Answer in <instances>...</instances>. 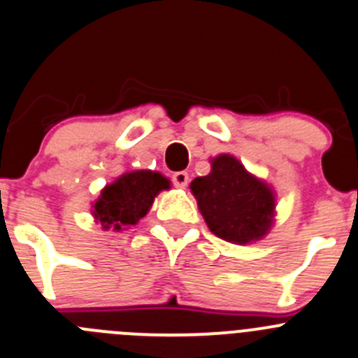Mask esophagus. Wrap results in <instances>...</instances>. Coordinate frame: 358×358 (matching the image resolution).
Listing matches in <instances>:
<instances>
[{
  "instance_id": "1",
  "label": "esophagus",
  "mask_w": 358,
  "mask_h": 358,
  "mask_svg": "<svg viewBox=\"0 0 358 358\" xmlns=\"http://www.w3.org/2000/svg\"><path fill=\"white\" fill-rule=\"evenodd\" d=\"M171 182L175 183V187H178V189H185L187 183H189V175H187L185 171H176L173 173Z\"/></svg>"
}]
</instances>
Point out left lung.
<instances>
[{
    "label": "left lung",
    "mask_w": 358,
    "mask_h": 358,
    "mask_svg": "<svg viewBox=\"0 0 358 358\" xmlns=\"http://www.w3.org/2000/svg\"><path fill=\"white\" fill-rule=\"evenodd\" d=\"M212 234L235 244L257 241L271 228L275 196L231 155L212 160V171L191 183Z\"/></svg>",
    "instance_id": "obj_1"
}]
</instances>
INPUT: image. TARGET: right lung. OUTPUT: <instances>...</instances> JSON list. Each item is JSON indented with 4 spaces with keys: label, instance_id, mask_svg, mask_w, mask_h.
I'll use <instances>...</instances> for the list:
<instances>
[{
    "label": "right lung",
    "instance_id": "1",
    "mask_svg": "<svg viewBox=\"0 0 358 358\" xmlns=\"http://www.w3.org/2000/svg\"><path fill=\"white\" fill-rule=\"evenodd\" d=\"M162 189H169V180L160 173L131 171L119 176L101 191L94 203V217L103 228H121L137 224L148 214L151 203Z\"/></svg>",
    "mask_w": 358,
    "mask_h": 358
}]
</instances>
